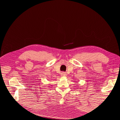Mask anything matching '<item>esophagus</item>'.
Instances as JSON below:
<instances>
[{
  "instance_id": "esophagus-1",
  "label": "esophagus",
  "mask_w": 120,
  "mask_h": 120,
  "mask_svg": "<svg viewBox=\"0 0 120 120\" xmlns=\"http://www.w3.org/2000/svg\"><path fill=\"white\" fill-rule=\"evenodd\" d=\"M60 75H61V76H62V77H66V76L67 75V74H66V72H61V73L60 74Z\"/></svg>"
}]
</instances>
